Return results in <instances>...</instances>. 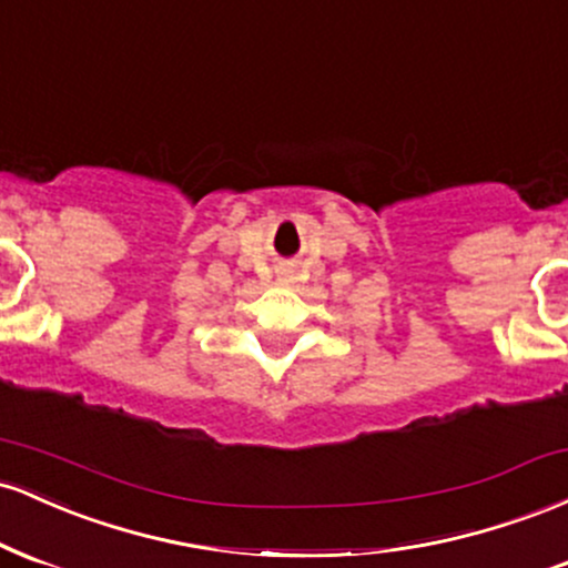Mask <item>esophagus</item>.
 I'll return each instance as SVG.
<instances>
[{"label":"esophagus","mask_w":568,"mask_h":568,"mask_svg":"<svg viewBox=\"0 0 568 568\" xmlns=\"http://www.w3.org/2000/svg\"><path fill=\"white\" fill-rule=\"evenodd\" d=\"M280 280H283V283H293V270L280 272Z\"/></svg>","instance_id":"1"}]
</instances>
